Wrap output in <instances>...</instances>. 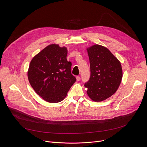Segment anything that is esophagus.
<instances>
[{
  "instance_id": "34e87169",
  "label": "esophagus",
  "mask_w": 147,
  "mask_h": 147,
  "mask_svg": "<svg viewBox=\"0 0 147 147\" xmlns=\"http://www.w3.org/2000/svg\"><path fill=\"white\" fill-rule=\"evenodd\" d=\"M80 79H81V78H80V77L79 76H77V77H76V80H77V81H79L80 80Z\"/></svg>"
}]
</instances>
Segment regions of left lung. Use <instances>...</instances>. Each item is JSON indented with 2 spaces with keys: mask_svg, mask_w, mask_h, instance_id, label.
Returning <instances> with one entry per match:
<instances>
[{
  "mask_svg": "<svg viewBox=\"0 0 147 147\" xmlns=\"http://www.w3.org/2000/svg\"><path fill=\"white\" fill-rule=\"evenodd\" d=\"M91 76L84 86L88 96L95 102L111 97L117 90L123 77L120 61L106 47L94 45L87 49Z\"/></svg>",
  "mask_w": 147,
  "mask_h": 147,
  "instance_id": "8db88e82",
  "label": "left lung"
}]
</instances>
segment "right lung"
I'll use <instances>...</instances> for the list:
<instances>
[{"label": "right lung", "mask_w": 147, "mask_h": 147, "mask_svg": "<svg viewBox=\"0 0 147 147\" xmlns=\"http://www.w3.org/2000/svg\"><path fill=\"white\" fill-rule=\"evenodd\" d=\"M67 49L58 44L47 46L31 60L27 72L36 93L50 103L63 100L76 78L71 73V63L67 60Z\"/></svg>", "instance_id": "right-lung-1"}]
</instances>
